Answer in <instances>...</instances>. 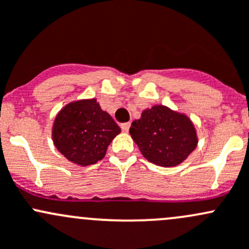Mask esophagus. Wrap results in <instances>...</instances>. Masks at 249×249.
I'll use <instances>...</instances> for the list:
<instances>
[{"label":"esophagus","instance_id":"esophagus-1","mask_svg":"<svg viewBox=\"0 0 249 249\" xmlns=\"http://www.w3.org/2000/svg\"><path fill=\"white\" fill-rule=\"evenodd\" d=\"M129 127H130L129 122H125V124H121V129L124 130V132H128V129H129Z\"/></svg>","mask_w":249,"mask_h":249}]
</instances>
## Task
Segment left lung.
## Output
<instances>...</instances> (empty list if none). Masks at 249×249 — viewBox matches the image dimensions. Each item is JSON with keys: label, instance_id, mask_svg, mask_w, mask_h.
Returning <instances> with one entry per match:
<instances>
[{"label": "left lung", "instance_id": "left-lung-1", "mask_svg": "<svg viewBox=\"0 0 249 249\" xmlns=\"http://www.w3.org/2000/svg\"><path fill=\"white\" fill-rule=\"evenodd\" d=\"M129 133L143 157L160 166L183 162L198 143L191 120L163 106L143 110L142 119L132 122Z\"/></svg>", "mask_w": 249, "mask_h": 249}]
</instances>
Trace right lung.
<instances>
[{
    "mask_svg": "<svg viewBox=\"0 0 249 249\" xmlns=\"http://www.w3.org/2000/svg\"><path fill=\"white\" fill-rule=\"evenodd\" d=\"M121 132L96 99L74 102L63 107L53 128V143L71 162L91 165L106 156L111 140Z\"/></svg>",
    "mask_w": 249,
    "mask_h": 249,
    "instance_id": "obj_1",
    "label": "right lung"
}]
</instances>
